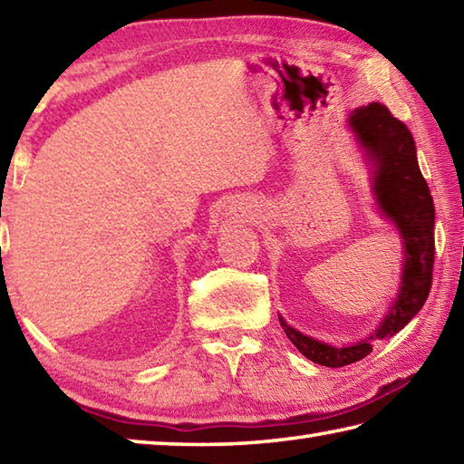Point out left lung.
<instances>
[{
    "label": "left lung",
    "mask_w": 464,
    "mask_h": 464,
    "mask_svg": "<svg viewBox=\"0 0 464 464\" xmlns=\"http://www.w3.org/2000/svg\"><path fill=\"white\" fill-rule=\"evenodd\" d=\"M346 122L364 150L378 213L401 235L404 261L396 299L378 328L364 340L346 346H330L297 332L279 315L281 328L294 346L307 360L328 368L353 364L368 356L376 340H388L401 332L429 297L434 263V203L416 159L411 130L378 102L352 111Z\"/></svg>",
    "instance_id": "left-lung-1"
}]
</instances>
